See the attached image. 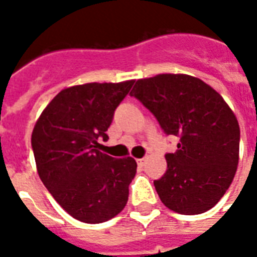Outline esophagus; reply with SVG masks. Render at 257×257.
<instances>
[{
	"label": "esophagus",
	"instance_id": "obj_1",
	"mask_svg": "<svg viewBox=\"0 0 257 257\" xmlns=\"http://www.w3.org/2000/svg\"><path fill=\"white\" fill-rule=\"evenodd\" d=\"M137 164H139V167H144L145 159H139V160H137Z\"/></svg>",
	"mask_w": 257,
	"mask_h": 257
}]
</instances>
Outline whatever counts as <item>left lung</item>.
Listing matches in <instances>:
<instances>
[{
  "mask_svg": "<svg viewBox=\"0 0 257 257\" xmlns=\"http://www.w3.org/2000/svg\"><path fill=\"white\" fill-rule=\"evenodd\" d=\"M136 97L168 136L179 137L167 153V172L155 180L165 207L181 215L204 213L219 203L239 164L237 118L215 89L187 74L137 80Z\"/></svg>",
  "mask_w": 257,
  "mask_h": 257,
  "instance_id": "8db88e82",
  "label": "left lung"
}]
</instances>
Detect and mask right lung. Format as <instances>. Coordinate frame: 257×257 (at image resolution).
Instances as JSON below:
<instances>
[{
	"instance_id": "obj_1",
	"label": "right lung",
	"mask_w": 257,
	"mask_h": 257,
	"mask_svg": "<svg viewBox=\"0 0 257 257\" xmlns=\"http://www.w3.org/2000/svg\"><path fill=\"white\" fill-rule=\"evenodd\" d=\"M133 82L64 89L34 125L32 148L38 176L54 200L82 223L108 221L128 201L136 161L100 152L98 140H108L105 132Z\"/></svg>"
}]
</instances>
